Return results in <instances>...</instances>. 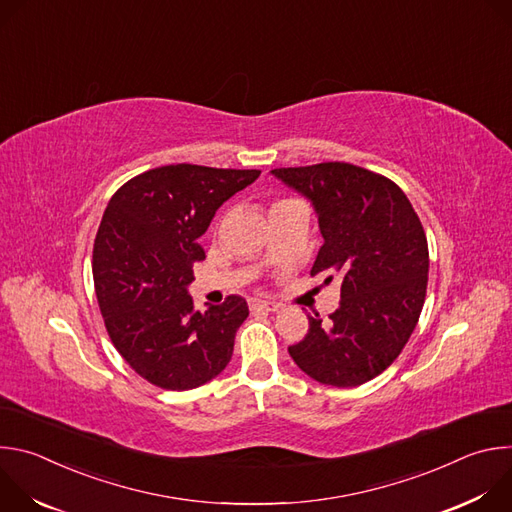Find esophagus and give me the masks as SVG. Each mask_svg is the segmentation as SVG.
<instances>
[{"instance_id":"esophagus-1","label":"esophagus","mask_w":512,"mask_h":512,"mask_svg":"<svg viewBox=\"0 0 512 512\" xmlns=\"http://www.w3.org/2000/svg\"><path fill=\"white\" fill-rule=\"evenodd\" d=\"M251 310H261V312H277L279 304L267 302V300H251Z\"/></svg>"}]
</instances>
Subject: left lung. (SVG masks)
<instances>
[{
    "label": "left lung",
    "mask_w": 512,
    "mask_h": 512,
    "mask_svg": "<svg viewBox=\"0 0 512 512\" xmlns=\"http://www.w3.org/2000/svg\"><path fill=\"white\" fill-rule=\"evenodd\" d=\"M271 174L316 210L324 245L312 275L340 281L338 310L326 322L308 314V334L287 352L322 385L358 387L401 354L419 320L429 271L419 216L395 182L352 164Z\"/></svg>",
    "instance_id": "8db88e82"
}]
</instances>
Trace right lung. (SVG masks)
Listing matches in <instances>:
<instances>
[{
  "mask_svg": "<svg viewBox=\"0 0 512 512\" xmlns=\"http://www.w3.org/2000/svg\"><path fill=\"white\" fill-rule=\"evenodd\" d=\"M259 170L162 166L123 184L109 200L93 249V279L107 332L129 367L168 391L221 375L249 316L241 296L196 312L188 294L198 239Z\"/></svg>",
  "mask_w": 512,
  "mask_h": 512,
  "instance_id": "right-lung-1",
  "label": "right lung"
}]
</instances>
